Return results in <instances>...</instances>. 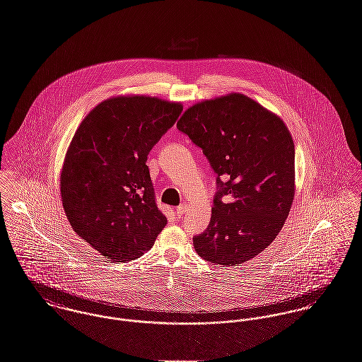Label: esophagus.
Wrapping results in <instances>:
<instances>
[{
	"mask_svg": "<svg viewBox=\"0 0 362 362\" xmlns=\"http://www.w3.org/2000/svg\"><path fill=\"white\" fill-rule=\"evenodd\" d=\"M187 210H188V206H187V204H180V206L177 207L175 213H177V216H178V217H181L182 214H185V213H187Z\"/></svg>",
	"mask_w": 362,
	"mask_h": 362,
	"instance_id": "obj_1",
	"label": "esophagus"
}]
</instances>
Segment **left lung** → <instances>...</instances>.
Segmentation results:
<instances>
[{
  "label": "left lung",
  "mask_w": 362,
  "mask_h": 362,
  "mask_svg": "<svg viewBox=\"0 0 362 362\" xmlns=\"http://www.w3.org/2000/svg\"><path fill=\"white\" fill-rule=\"evenodd\" d=\"M177 129L202 148L220 188L209 227L194 238L197 255L216 265L252 260L276 238L293 203L289 129L278 115L239 93L192 105Z\"/></svg>",
  "instance_id": "left-lung-1"
}]
</instances>
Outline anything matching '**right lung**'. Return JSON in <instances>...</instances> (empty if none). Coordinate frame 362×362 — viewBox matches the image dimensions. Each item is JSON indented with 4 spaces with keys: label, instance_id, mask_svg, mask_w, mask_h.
<instances>
[{
    "label": "right lung",
    "instance_id": "right-lung-1",
    "mask_svg": "<svg viewBox=\"0 0 362 362\" xmlns=\"http://www.w3.org/2000/svg\"><path fill=\"white\" fill-rule=\"evenodd\" d=\"M181 110V102L158 97H112L88 112L70 141L61 171L66 217L110 262L138 259L167 224L146 159Z\"/></svg>",
    "mask_w": 362,
    "mask_h": 362
}]
</instances>
